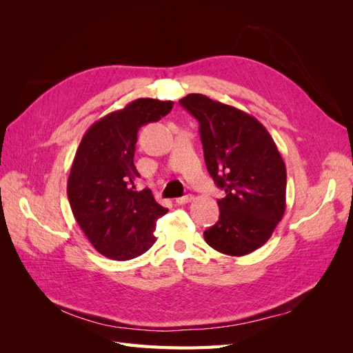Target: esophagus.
<instances>
[{
	"label": "esophagus",
	"mask_w": 353,
	"mask_h": 353,
	"mask_svg": "<svg viewBox=\"0 0 353 353\" xmlns=\"http://www.w3.org/2000/svg\"><path fill=\"white\" fill-rule=\"evenodd\" d=\"M193 200H194L193 194H187V196H183V197H178L175 201L178 203V205H187V203L193 201Z\"/></svg>",
	"instance_id": "1"
}]
</instances>
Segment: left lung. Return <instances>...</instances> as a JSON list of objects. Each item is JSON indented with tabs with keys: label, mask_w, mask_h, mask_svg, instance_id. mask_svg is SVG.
I'll return each instance as SVG.
<instances>
[{
	"label": "left lung",
	"mask_w": 353,
	"mask_h": 353,
	"mask_svg": "<svg viewBox=\"0 0 353 353\" xmlns=\"http://www.w3.org/2000/svg\"><path fill=\"white\" fill-rule=\"evenodd\" d=\"M179 104L199 121L208 172L225 191L218 200V222L203 236L221 253L249 254L283 219L284 160L266 128L249 113L201 94H188Z\"/></svg>",
	"instance_id": "obj_1"
}]
</instances>
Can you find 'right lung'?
Wrapping results in <instances>:
<instances>
[{
  "instance_id": "obj_1",
  "label": "right lung",
  "mask_w": 353,
  "mask_h": 353,
  "mask_svg": "<svg viewBox=\"0 0 353 353\" xmlns=\"http://www.w3.org/2000/svg\"><path fill=\"white\" fill-rule=\"evenodd\" d=\"M174 101L138 99L94 122L82 137L68 179L73 216L95 250L130 261L156 241V221L168 212L152 191L135 190L137 134L172 110Z\"/></svg>"
}]
</instances>
